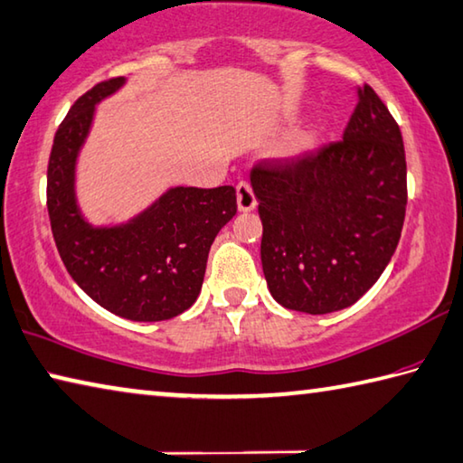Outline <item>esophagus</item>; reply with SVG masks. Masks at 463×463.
<instances>
[{"instance_id":"obj_1","label":"esophagus","mask_w":463,"mask_h":463,"mask_svg":"<svg viewBox=\"0 0 463 463\" xmlns=\"http://www.w3.org/2000/svg\"><path fill=\"white\" fill-rule=\"evenodd\" d=\"M235 195H238V209L241 213H248V212H254L258 202L254 197V191L248 185L246 181L238 183V187H235Z\"/></svg>"}]
</instances>
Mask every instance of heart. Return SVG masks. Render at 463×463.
I'll return each mask as SVG.
<instances>
[{"label": "heart", "instance_id": "heart-1", "mask_svg": "<svg viewBox=\"0 0 463 463\" xmlns=\"http://www.w3.org/2000/svg\"><path fill=\"white\" fill-rule=\"evenodd\" d=\"M310 145H312V135H302L298 138V143H296V151H298V153L308 151Z\"/></svg>", "mask_w": 463, "mask_h": 463}]
</instances>
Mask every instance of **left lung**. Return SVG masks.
<instances>
[{"instance_id": "8db88e82", "label": "left lung", "mask_w": 463, "mask_h": 463, "mask_svg": "<svg viewBox=\"0 0 463 463\" xmlns=\"http://www.w3.org/2000/svg\"><path fill=\"white\" fill-rule=\"evenodd\" d=\"M356 96L343 141L250 173L264 225L261 268L284 308H348L395 254L407 205L403 137L371 86Z\"/></svg>"}]
</instances>
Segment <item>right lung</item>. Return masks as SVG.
Listing matches in <instances>:
<instances>
[{"instance_id":"right-lung-1","label":"right lung","mask_w":463,"mask_h":463,"mask_svg":"<svg viewBox=\"0 0 463 463\" xmlns=\"http://www.w3.org/2000/svg\"><path fill=\"white\" fill-rule=\"evenodd\" d=\"M127 78L96 84L58 127L48 163V215L72 280L109 312L135 322L169 320L202 292L209 248L238 212L232 185L169 187L127 222L96 225L76 195V167L96 104Z\"/></svg>"}]
</instances>
